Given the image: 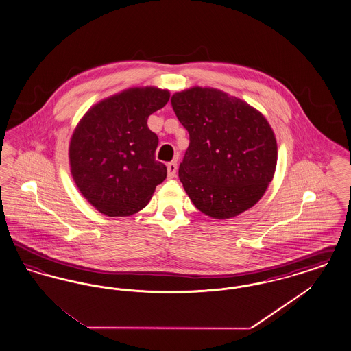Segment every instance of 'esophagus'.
Segmentation results:
<instances>
[{
  "mask_svg": "<svg viewBox=\"0 0 351 351\" xmlns=\"http://www.w3.org/2000/svg\"><path fill=\"white\" fill-rule=\"evenodd\" d=\"M176 169H178V165L176 162H171L167 165V175L169 179H173L176 176Z\"/></svg>",
  "mask_w": 351,
  "mask_h": 351,
  "instance_id": "34e87169",
  "label": "esophagus"
}]
</instances>
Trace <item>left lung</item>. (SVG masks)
Here are the masks:
<instances>
[{
	"label": "left lung",
	"instance_id": "left-lung-1",
	"mask_svg": "<svg viewBox=\"0 0 351 351\" xmlns=\"http://www.w3.org/2000/svg\"><path fill=\"white\" fill-rule=\"evenodd\" d=\"M171 105L189 133L179 178L193 205L217 219L250 209L263 197L278 162L266 117L246 101L209 86L176 92Z\"/></svg>",
	"mask_w": 351,
	"mask_h": 351
}]
</instances>
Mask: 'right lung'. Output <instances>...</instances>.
I'll list each match as a JSON object with an SVG mask.
<instances>
[{
    "label": "right lung",
    "instance_id": "right-lung-1",
    "mask_svg": "<svg viewBox=\"0 0 351 351\" xmlns=\"http://www.w3.org/2000/svg\"><path fill=\"white\" fill-rule=\"evenodd\" d=\"M168 100L167 89L134 86L99 101L76 125L68 150L71 175L102 215L126 217L142 210L166 179L147 118Z\"/></svg>",
    "mask_w": 351,
    "mask_h": 351
}]
</instances>
